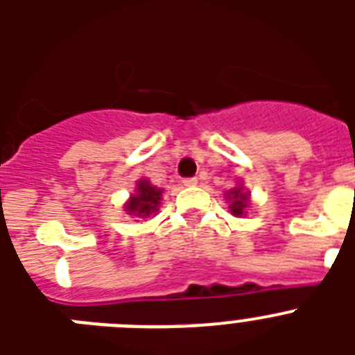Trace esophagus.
<instances>
[{"label":"esophagus","instance_id":"1","mask_svg":"<svg viewBox=\"0 0 355 355\" xmlns=\"http://www.w3.org/2000/svg\"><path fill=\"white\" fill-rule=\"evenodd\" d=\"M183 184L184 187H196L197 178H187V180H183Z\"/></svg>","mask_w":355,"mask_h":355}]
</instances>
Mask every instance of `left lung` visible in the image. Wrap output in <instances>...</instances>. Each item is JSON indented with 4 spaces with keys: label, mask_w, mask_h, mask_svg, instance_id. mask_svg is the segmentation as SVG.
Listing matches in <instances>:
<instances>
[{
    "label": "left lung",
    "mask_w": 355,
    "mask_h": 355,
    "mask_svg": "<svg viewBox=\"0 0 355 355\" xmlns=\"http://www.w3.org/2000/svg\"><path fill=\"white\" fill-rule=\"evenodd\" d=\"M229 208L234 216H241L245 213L247 202H249V192H243L241 188H233L231 192L227 193Z\"/></svg>",
    "instance_id": "8db88e82"
}]
</instances>
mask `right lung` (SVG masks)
Returning a JSON list of instances; mask_svg holds the SVG:
<instances>
[{
  "label": "right lung",
  "mask_w": 355,
  "mask_h": 355,
  "mask_svg": "<svg viewBox=\"0 0 355 355\" xmlns=\"http://www.w3.org/2000/svg\"><path fill=\"white\" fill-rule=\"evenodd\" d=\"M159 200H162V190L149 184V181L142 180L137 184V196H131L128 200L126 211L133 216L147 218L158 211Z\"/></svg>",
  "instance_id": "1"
}]
</instances>
